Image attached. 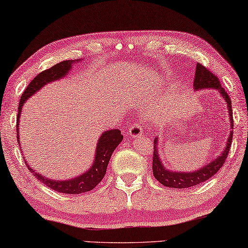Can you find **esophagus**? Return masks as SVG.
I'll list each match as a JSON object with an SVG mask.
<instances>
[{
	"label": "esophagus",
	"instance_id": "esophagus-1",
	"mask_svg": "<svg viewBox=\"0 0 248 248\" xmlns=\"http://www.w3.org/2000/svg\"><path fill=\"white\" fill-rule=\"evenodd\" d=\"M128 134H129V136L133 137V139H136V137H140L143 135V129H141V126L140 124L134 123L132 126L129 127Z\"/></svg>",
	"mask_w": 248,
	"mask_h": 248
}]
</instances>
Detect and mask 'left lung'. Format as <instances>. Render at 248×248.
I'll return each instance as SVG.
<instances>
[{
	"label": "left lung",
	"mask_w": 248,
	"mask_h": 248,
	"mask_svg": "<svg viewBox=\"0 0 248 248\" xmlns=\"http://www.w3.org/2000/svg\"><path fill=\"white\" fill-rule=\"evenodd\" d=\"M193 89L194 91L203 90V89H213L217 90L220 95L225 100L227 104V109H229L231 129H233V112H232V102H231L230 96L227 95L224 89L222 88L220 81L217 77L213 75L212 72L209 71L201 63H197L196 75L193 79ZM233 139V131H231L229 139L226 140V146L220 154V156L216 157V159L210 161L203 167L200 169L194 170V171H172L166 168V166L162 164L161 157L159 155V148H158V137L154 140V157H153V173L154 177L160 182L162 186H168V188H177L184 189L189 188V186H197L199 184L206 181L213 177L220 168L224 165L225 159L229 156V152L232 144Z\"/></svg>",
	"instance_id": "8db88e82"
}]
</instances>
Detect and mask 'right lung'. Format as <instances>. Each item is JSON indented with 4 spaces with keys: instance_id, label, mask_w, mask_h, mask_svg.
I'll list each match as a JSON object with an SVG mask.
<instances>
[{
    "instance_id": "add662e5",
    "label": "right lung",
    "mask_w": 248,
    "mask_h": 248,
    "mask_svg": "<svg viewBox=\"0 0 248 248\" xmlns=\"http://www.w3.org/2000/svg\"><path fill=\"white\" fill-rule=\"evenodd\" d=\"M80 60H64L59 63L55 64L47 70L40 72L39 75L35 77L31 80V82L28 84L25 91L23 92L19 100L18 105V114H17V141L19 143V119H21V113L23 105L25 104L26 100L30 99L31 95H34L36 92H38L40 89L46 86V84L52 82V81H57L64 78L67 74L70 72L72 66L75 63L79 62ZM123 140V135L121 134L120 129H108L101 134L99 140H97L96 147H95V154H94V160L93 164L88 171L83 172L80 176H77L76 178L68 180H52L49 178H46L39 172H36L34 169L31 168L26 162V166L30 169V171L34 173V176L37 178L39 181H42L44 185L49 186L50 189L58 191L60 193H68V194H79L83 192L91 191L93 188L100 184L101 180L103 179L107 172V167L108 165L109 158H111L114 149L119 146L121 141ZM21 145V144H19ZM22 152V151H21ZM26 160V159H25Z\"/></svg>"
}]
</instances>
